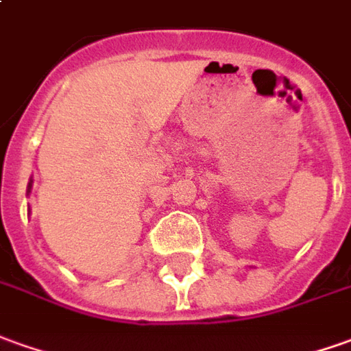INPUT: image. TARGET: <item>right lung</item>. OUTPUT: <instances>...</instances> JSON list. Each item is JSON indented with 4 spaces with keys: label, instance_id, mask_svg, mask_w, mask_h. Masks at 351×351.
I'll return each instance as SVG.
<instances>
[{
    "label": "right lung",
    "instance_id": "1",
    "mask_svg": "<svg viewBox=\"0 0 351 351\" xmlns=\"http://www.w3.org/2000/svg\"><path fill=\"white\" fill-rule=\"evenodd\" d=\"M30 187H32V183H28V193H30Z\"/></svg>",
    "mask_w": 351,
    "mask_h": 351
}]
</instances>
